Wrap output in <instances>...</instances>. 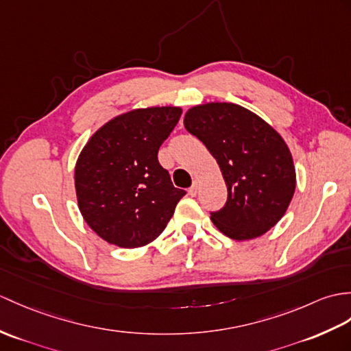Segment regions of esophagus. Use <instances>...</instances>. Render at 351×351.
I'll return each mask as SVG.
<instances>
[{"mask_svg": "<svg viewBox=\"0 0 351 351\" xmlns=\"http://www.w3.org/2000/svg\"><path fill=\"white\" fill-rule=\"evenodd\" d=\"M197 191H199V182L194 181L193 185H191V189H189V194L191 195V197H194V195L197 194Z\"/></svg>", "mask_w": 351, "mask_h": 351, "instance_id": "34e87169", "label": "esophagus"}]
</instances>
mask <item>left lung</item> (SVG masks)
<instances>
[{"label":"left lung","mask_w":351,"mask_h":351,"mask_svg":"<svg viewBox=\"0 0 351 351\" xmlns=\"http://www.w3.org/2000/svg\"><path fill=\"white\" fill-rule=\"evenodd\" d=\"M184 125L213 154L227 185L224 208L210 214L217 229L234 241L271 230L296 189L293 157L281 134L254 112L221 101L193 106Z\"/></svg>","instance_id":"left-lung-1"}]
</instances>
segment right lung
Listing matches in <instances>:
<instances>
[{
    "label": "right lung",
    "mask_w": 351,
    "mask_h": 351,
    "mask_svg": "<svg viewBox=\"0 0 351 351\" xmlns=\"http://www.w3.org/2000/svg\"><path fill=\"white\" fill-rule=\"evenodd\" d=\"M181 113L176 106L121 113L80 151L75 166L77 206L103 241L138 248L166 229L185 191L175 189L157 156Z\"/></svg>",
    "instance_id": "right-lung-1"
}]
</instances>
